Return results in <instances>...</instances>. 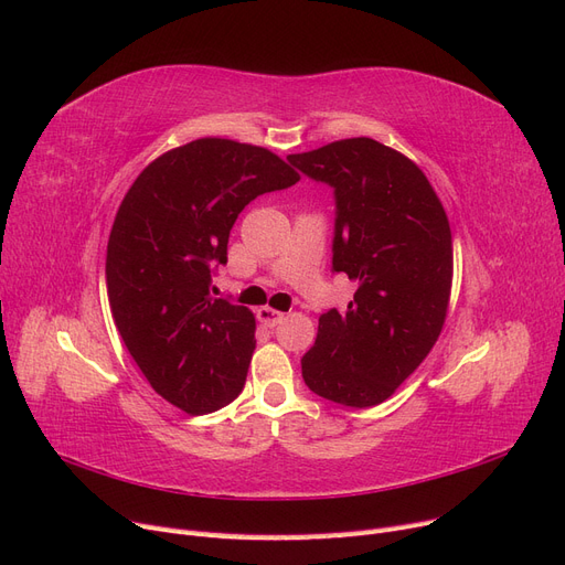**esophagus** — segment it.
<instances>
[{"label": "esophagus", "mask_w": 565, "mask_h": 565, "mask_svg": "<svg viewBox=\"0 0 565 565\" xmlns=\"http://www.w3.org/2000/svg\"><path fill=\"white\" fill-rule=\"evenodd\" d=\"M256 318H259V322L264 324V328H276L278 322H282L285 313H280L276 309H268V306H262V309L256 311Z\"/></svg>", "instance_id": "esophagus-1"}]
</instances>
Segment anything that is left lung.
<instances>
[{"label": "left lung", "mask_w": 565, "mask_h": 565, "mask_svg": "<svg viewBox=\"0 0 565 565\" xmlns=\"http://www.w3.org/2000/svg\"><path fill=\"white\" fill-rule=\"evenodd\" d=\"M287 160L332 188V273L358 285L347 311L320 316L301 377L332 403L380 405L429 355L446 322L452 285L446 210L413 160L367 136Z\"/></svg>", "instance_id": "left-lung-1"}]
</instances>
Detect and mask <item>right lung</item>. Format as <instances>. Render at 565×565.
<instances>
[{
    "instance_id": "add662e5",
    "label": "right lung",
    "mask_w": 565,
    "mask_h": 565,
    "mask_svg": "<svg viewBox=\"0 0 565 565\" xmlns=\"http://www.w3.org/2000/svg\"><path fill=\"white\" fill-rule=\"evenodd\" d=\"M299 174L259 146L198 139L150 162L119 204L106 254L110 311L150 386L183 413L241 396L254 339L245 306L212 295L247 204Z\"/></svg>"
}]
</instances>
